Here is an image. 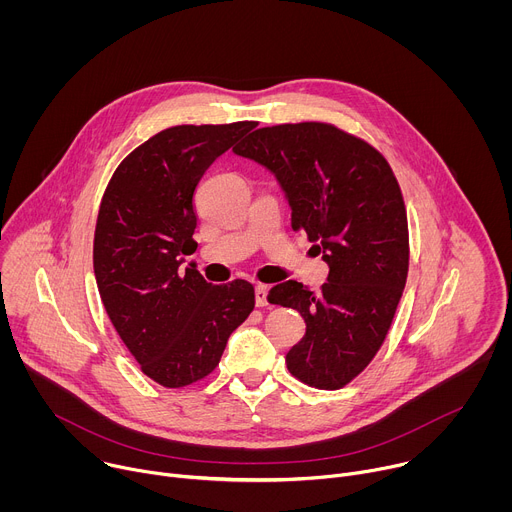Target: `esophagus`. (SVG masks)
<instances>
[{
	"label": "esophagus",
	"mask_w": 512,
	"mask_h": 512,
	"mask_svg": "<svg viewBox=\"0 0 512 512\" xmlns=\"http://www.w3.org/2000/svg\"><path fill=\"white\" fill-rule=\"evenodd\" d=\"M267 285H263V283H259V285H255V304L259 306V308H263V306H267Z\"/></svg>",
	"instance_id": "esophagus-1"
}]
</instances>
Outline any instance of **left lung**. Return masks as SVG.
<instances>
[{
    "mask_svg": "<svg viewBox=\"0 0 512 512\" xmlns=\"http://www.w3.org/2000/svg\"><path fill=\"white\" fill-rule=\"evenodd\" d=\"M233 152L275 176L291 229L306 231L330 267L320 294L289 279L267 300L306 320L285 356L289 373L340 389L375 358L403 296L409 231L397 178L373 145L318 121L255 129Z\"/></svg>",
    "mask_w": 512,
    "mask_h": 512,
    "instance_id": "1",
    "label": "left lung"
}]
</instances>
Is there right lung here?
Wrapping results in <instances>:
<instances>
[{
	"label": "right lung",
	"mask_w": 512,
	"mask_h": 512,
	"mask_svg": "<svg viewBox=\"0 0 512 512\" xmlns=\"http://www.w3.org/2000/svg\"><path fill=\"white\" fill-rule=\"evenodd\" d=\"M255 127L176 125L135 148L103 194L93 267L111 324L141 371L168 389L210 375L253 312L245 279L208 283L182 255L196 251L194 190L208 166Z\"/></svg>",
	"instance_id": "right-lung-1"
}]
</instances>
